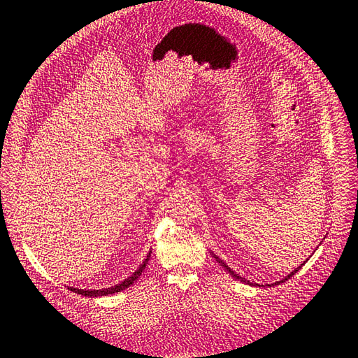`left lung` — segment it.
Listing matches in <instances>:
<instances>
[{"instance_id":"8db88e82","label":"left lung","mask_w":358,"mask_h":358,"mask_svg":"<svg viewBox=\"0 0 358 358\" xmlns=\"http://www.w3.org/2000/svg\"><path fill=\"white\" fill-rule=\"evenodd\" d=\"M214 257H215V261H217V262H219V264L222 265V267H223V268H225V270H227V271L229 273V275H231V276H233V278H236V279H239V281H241V282H245V284H250V281H247V279H245V278H242V276H239V275H236V273H234L233 270H231V268L228 267V265H227L225 262H223V261H222V259H219V257H217L215 255H214ZM301 267H303V264H301V265H299V267H298L296 270H293V271L290 273V275H287V276H285V278L282 279V281H278V282H275V285H278V284H281V282L287 281V279H290V278H292L293 275H295V273H296V271H298V270H299Z\"/></svg>"}]
</instances>
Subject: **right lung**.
<instances>
[{"label": "right lung", "mask_w": 358, "mask_h": 358, "mask_svg": "<svg viewBox=\"0 0 358 358\" xmlns=\"http://www.w3.org/2000/svg\"><path fill=\"white\" fill-rule=\"evenodd\" d=\"M149 257H150V253H149V256H147L145 259H144V262L139 265V268L133 273L131 276H129L127 279H125V281H122L121 284H117V285H115V287H110V289H101V290H82V289H74V287H69V289H71V292H76L77 295H83V296H91V298H96V296H107V295H111V293H117V292H121V290H125L127 289V287H130L133 282L136 281V279L139 278V275H141L143 273V270L145 268V265H147V262H149Z\"/></svg>", "instance_id": "obj_1"}]
</instances>
